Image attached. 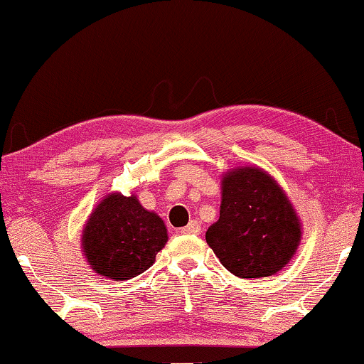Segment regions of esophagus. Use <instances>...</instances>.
I'll return each instance as SVG.
<instances>
[{"label":"esophagus","instance_id":"34e87169","mask_svg":"<svg viewBox=\"0 0 364 364\" xmlns=\"http://www.w3.org/2000/svg\"><path fill=\"white\" fill-rule=\"evenodd\" d=\"M181 232L182 234H188V235L200 234V223H199V220H191V223H188L186 228H182Z\"/></svg>","mask_w":364,"mask_h":364}]
</instances>
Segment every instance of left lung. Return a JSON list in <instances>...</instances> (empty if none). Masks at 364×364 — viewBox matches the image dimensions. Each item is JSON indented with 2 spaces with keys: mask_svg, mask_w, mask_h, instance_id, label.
Returning a JSON list of instances; mask_svg holds the SVG:
<instances>
[{
  "mask_svg": "<svg viewBox=\"0 0 364 364\" xmlns=\"http://www.w3.org/2000/svg\"><path fill=\"white\" fill-rule=\"evenodd\" d=\"M205 240L232 274L267 277L294 256L301 225L274 178L244 167L225 173L219 220L207 229Z\"/></svg>",
  "mask_w": 364,
  "mask_h": 364,
  "instance_id": "8db88e82",
  "label": "left lung"
}]
</instances>
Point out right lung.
<instances>
[{"mask_svg": "<svg viewBox=\"0 0 364 364\" xmlns=\"http://www.w3.org/2000/svg\"><path fill=\"white\" fill-rule=\"evenodd\" d=\"M167 242L164 220L145 210L136 197L112 193L90 215L83 230V252L97 274L125 281L155 262Z\"/></svg>", "mask_w": 364, "mask_h": 364, "instance_id": "right-lung-1", "label": "right lung"}]
</instances>
